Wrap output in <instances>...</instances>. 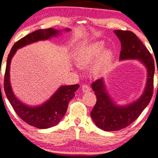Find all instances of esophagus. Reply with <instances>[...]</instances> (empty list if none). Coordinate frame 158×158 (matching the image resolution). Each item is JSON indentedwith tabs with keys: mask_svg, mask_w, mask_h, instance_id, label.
Here are the masks:
<instances>
[{
	"mask_svg": "<svg viewBox=\"0 0 158 158\" xmlns=\"http://www.w3.org/2000/svg\"><path fill=\"white\" fill-rule=\"evenodd\" d=\"M82 90L83 92H88V91H91V88L87 85H83L82 87Z\"/></svg>",
	"mask_w": 158,
	"mask_h": 158,
	"instance_id": "obj_1",
	"label": "esophagus"
}]
</instances>
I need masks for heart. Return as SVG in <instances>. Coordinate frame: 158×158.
Instances as JSON below:
<instances>
[{
  "label": "heart",
  "mask_w": 158,
  "mask_h": 158,
  "mask_svg": "<svg viewBox=\"0 0 158 158\" xmlns=\"http://www.w3.org/2000/svg\"><path fill=\"white\" fill-rule=\"evenodd\" d=\"M103 48V44L100 42L91 44L78 55L76 58V65L79 67H88L100 54L94 66V70L98 73L106 71L112 64L113 56L112 52L109 49H106L102 53Z\"/></svg>",
  "instance_id": "obj_1"
}]
</instances>
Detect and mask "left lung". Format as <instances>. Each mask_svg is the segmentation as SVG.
I'll list each match as a JSON object with an SVG mask.
<instances>
[{
	"label": "left lung",
	"instance_id": "8db88e82",
	"mask_svg": "<svg viewBox=\"0 0 158 158\" xmlns=\"http://www.w3.org/2000/svg\"><path fill=\"white\" fill-rule=\"evenodd\" d=\"M114 32L121 44L119 59H138L147 68L148 76L141 97L125 106L117 105L111 99L103 79H99L91 84L97 97V103L91 112V118L99 128L106 131H119L132 124L148 105L154 89L155 61L149 51L132 31L115 30Z\"/></svg>",
	"mask_w": 158,
	"mask_h": 158
}]
</instances>
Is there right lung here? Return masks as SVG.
I'll use <instances>...</instances> for the list:
<instances>
[{"instance_id":"obj_1","label":"right lung","mask_w":158,"mask_h":158,"mask_svg":"<svg viewBox=\"0 0 158 158\" xmlns=\"http://www.w3.org/2000/svg\"><path fill=\"white\" fill-rule=\"evenodd\" d=\"M66 31L70 29L66 28ZM60 31L54 28L40 29L17 41L13 45L6 61V71L4 76L5 94L13 110L21 118L29 125L40 129H46L56 125L60 122L62 118L67 112V106L70 100L75 96V91L79 87V85H62L57 90L48 100L40 106H29L22 103L12 90L10 81V68L12 58L17 49L24 47L31 43L37 42L39 40H46L49 38L58 35Z\"/></svg>"}]
</instances>
